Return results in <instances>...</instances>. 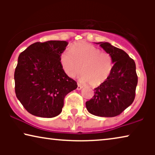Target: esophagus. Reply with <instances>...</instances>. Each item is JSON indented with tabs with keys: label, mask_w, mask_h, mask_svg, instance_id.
Returning <instances> with one entry per match:
<instances>
[{
	"label": "esophagus",
	"mask_w": 155,
	"mask_h": 155,
	"mask_svg": "<svg viewBox=\"0 0 155 155\" xmlns=\"http://www.w3.org/2000/svg\"><path fill=\"white\" fill-rule=\"evenodd\" d=\"M82 86L81 84H80V83H78L77 90H82Z\"/></svg>",
	"instance_id": "esophagus-1"
}]
</instances>
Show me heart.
<instances>
[{
    "label": "heart",
    "mask_w": 155,
    "mask_h": 155,
    "mask_svg": "<svg viewBox=\"0 0 155 155\" xmlns=\"http://www.w3.org/2000/svg\"><path fill=\"white\" fill-rule=\"evenodd\" d=\"M63 71L70 78L82 72L80 81L92 86L100 85L107 80L113 69L111 55L85 42L74 44L65 48L61 55Z\"/></svg>",
    "instance_id": "heart-1"
}]
</instances>
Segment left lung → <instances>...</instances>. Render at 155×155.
I'll list each match as a JSON object with an SVG mask.
<instances>
[{"mask_svg":"<svg viewBox=\"0 0 155 155\" xmlns=\"http://www.w3.org/2000/svg\"><path fill=\"white\" fill-rule=\"evenodd\" d=\"M111 55L113 69L106 82L94 89V95L86 102L90 114L101 117L119 115L133 102L137 84L135 61L124 51L109 42L96 43Z\"/></svg>","mask_w":155,"mask_h":155,"instance_id":"1","label":"left lung"}]
</instances>
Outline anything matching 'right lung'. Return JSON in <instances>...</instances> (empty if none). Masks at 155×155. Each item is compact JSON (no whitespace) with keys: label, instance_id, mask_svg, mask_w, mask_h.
<instances>
[{"label":"right lung","instance_id":"1","mask_svg":"<svg viewBox=\"0 0 155 155\" xmlns=\"http://www.w3.org/2000/svg\"><path fill=\"white\" fill-rule=\"evenodd\" d=\"M68 44L65 41L36 42L19 56L14 75L15 94L29 114L42 118L58 116L65 97L78 87L61 63Z\"/></svg>","mask_w":155,"mask_h":155}]
</instances>
